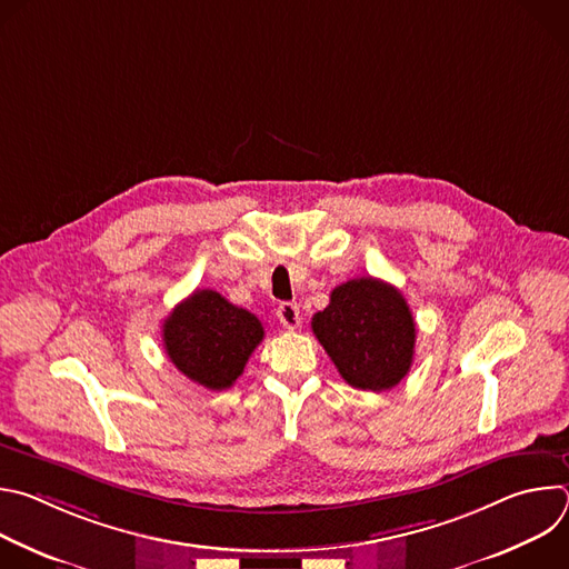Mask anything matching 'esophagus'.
Returning a JSON list of instances; mask_svg holds the SVG:
<instances>
[{"label":"esophagus","instance_id":"34e87169","mask_svg":"<svg viewBox=\"0 0 569 569\" xmlns=\"http://www.w3.org/2000/svg\"><path fill=\"white\" fill-rule=\"evenodd\" d=\"M277 317H279V321L283 323L286 329H297L299 323H301V315H299V306L297 303H292V301H283L279 308H277Z\"/></svg>","mask_w":569,"mask_h":569}]
</instances>
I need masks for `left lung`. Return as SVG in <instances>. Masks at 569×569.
Masks as SVG:
<instances>
[{
    "mask_svg": "<svg viewBox=\"0 0 569 569\" xmlns=\"http://www.w3.org/2000/svg\"><path fill=\"white\" fill-rule=\"evenodd\" d=\"M312 333L356 389H391L415 360L412 310L393 286L373 277L338 286L331 303L312 317Z\"/></svg>",
    "mask_w": 569,
    "mask_h": 569,
    "instance_id": "1",
    "label": "left lung"
}]
</instances>
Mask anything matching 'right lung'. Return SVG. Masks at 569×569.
Returning <instances> with one entry per match:
<instances>
[{
    "label": "right lung",
    "mask_w": 569,
    "mask_h": 569,
    "mask_svg": "<svg viewBox=\"0 0 569 569\" xmlns=\"http://www.w3.org/2000/svg\"><path fill=\"white\" fill-rule=\"evenodd\" d=\"M263 323L216 290H196L164 319L161 340L171 362L193 382L222 391L236 382L263 340Z\"/></svg>",
    "instance_id": "add662e5"
}]
</instances>
